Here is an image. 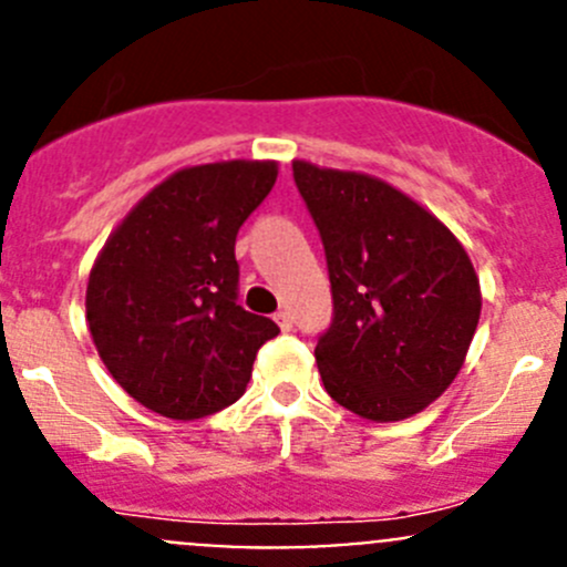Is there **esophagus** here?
<instances>
[{
    "label": "esophagus",
    "mask_w": 567,
    "mask_h": 567,
    "mask_svg": "<svg viewBox=\"0 0 567 567\" xmlns=\"http://www.w3.org/2000/svg\"><path fill=\"white\" fill-rule=\"evenodd\" d=\"M274 320H277L279 329H282V331L293 329V316H290V310H279L277 316H274Z\"/></svg>",
    "instance_id": "esophagus-1"
}]
</instances>
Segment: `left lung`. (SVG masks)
I'll return each instance as SVG.
<instances>
[{
  "label": "left lung",
  "instance_id": "8db88e82",
  "mask_svg": "<svg viewBox=\"0 0 567 567\" xmlns=\"http://www.w3.org/2000/svg\"><path fill=\"white\" fill-rule=\"evenodd\" d=\"M329 266L334 320L318 340L326 392L370 422H400L461 373L483 293L439 216L381 177L293 162Z\"/></svg>",
  "mask_w": 567,
  "mask_h": 567
}]
</instances>
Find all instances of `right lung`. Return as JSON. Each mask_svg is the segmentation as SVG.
<instances>
[{
    "mask_svg": "<svg viewBox=\"0 0 567 567\" xmlns=\"http://www.w3.org/2000/svg\"><path fill=\"white\" fill-rule=\"evenodd\" d=\"M257 158L183 167L109 233L87 279L95 351L136 403L199 420L236 403L271 318L236 305V236L277 183Z\"/></svg>",
    "mask_w": 567,
    "mask_h": 567,
    "instance_id": "obj_1",
    "label": "right lung"
}]
</instances>
